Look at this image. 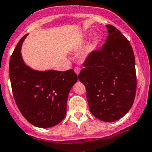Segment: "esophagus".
I'll return each instance as SVG.
<instances>
[{
    "label": "esophagus",
    "mask_w": 152,
    "mask_h": 152,
    "mask_svg": "<svg viewBox=\"0 0 152 152\" xmlns=\"http://www.w3.org/2000/svg\"><path fill=\"white\" fill-rule=\"evenodd\" d=\"M74 70H75V72L77 74V75H79V73H80V69L78 67H75V69H74Z\"/></svg>",
    "instance_id": "1"
}]
</instances>
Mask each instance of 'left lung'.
I'll return each mask as SVG.
<instances>
[{
	"instance_id": "8db88e82",
	"label": "left lung",
	"mask_w": 152,
	"mask_h": 152,
	"mask_svg": "<svg viewBox=\"0 0 152 152\" xmlns=\"http://www.w3.org/2000/svg\"><path fill=\"white\" fill-rule=\"evenodd\" d=\"M108 37L100 50H92L83 63L78 79L84 84L92 115L115 122L129 111L137 90L135 58L129 41L107 24Z\"/></svg>"
}]
</instances>
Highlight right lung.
I'll use <instances>...</instances> for the list:
<instances>
[{
    "mask_svg": "<svg viewBox=\"0 0 152 152\" xmlns=\"http://www.w3.org/2000/svg\"><path fill=\"white\" fill-rule=\"evenodd\" d=\"M27 35L18 42L10 57L12 94L20 112L30 124L42 128H50L66 116L68 95L77 76L73 69L39 72L26 66L21 48Z\"/></svg>",
    "mask_w": 152,
    "mask_h": 152,
    "instance_id": "right-lung-1",
    "label": "right lung"
}]
</instances>
